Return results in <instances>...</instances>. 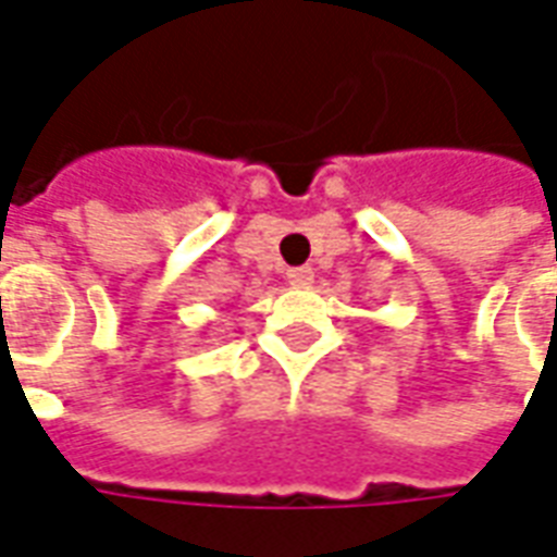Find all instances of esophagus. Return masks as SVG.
Returning <instances> with one entry per match:
<instances>
[{
    "instance_id": "obj_1",
    "label": "esophagus",
    "mask_w": 557,
    "mask_h": 557,
    "mask_svg": "<svg viewBox=\"0 0 557 557\" xmlns=\"http://www.w3.org/2000/svg\"><path fill=\"white\" fill-rule=\"evenodd\" d=\"M287 282L294 287H308L314 282V270L311 267H294V270H287Z\"/></svg>"
}]
</instances>
